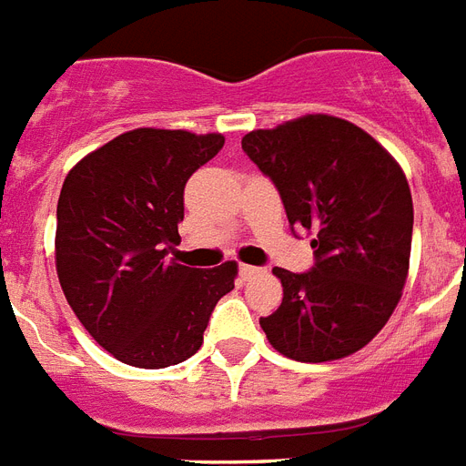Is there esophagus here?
I'll return each mask as SVG.
<instances>
[{"label": "esophagus", "mask_w": 466, "mask_h": 466, "mask_svg": "<svg viewBox=\"0 0 466 466\" xmlns=\"http://www.w3.org/2000/svg\"><path fill=\"white\" fill-rule=\"evenodd\" d=\"M238 271H240V279H245V281L259 274V269H257V267H252V264H240V269Z\"/></svg>", "instance_id": "obj_1"}]
</instances>
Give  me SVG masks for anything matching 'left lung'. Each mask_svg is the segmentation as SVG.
<instances>
[{
	"label": "left lung",
	"instance_id": "obj_1",
	"mask_svg": "<svg viewBox=\"0 0 466 466\" xmlns=\"http://www.w3.org/2000/svg\"><path fill=\"white\" fill-rule=\"evenodd\" d=\"M243 151L279 189L291 228L315 233L310 271L274 269L284 300L259 318L264 334L303 363L351 356L385 327L407 281L414 204L400 163L332 115L255 129Z\"/></svg>",
	"mask_w": 466,
	"mask_h": 466
}]
</instances>
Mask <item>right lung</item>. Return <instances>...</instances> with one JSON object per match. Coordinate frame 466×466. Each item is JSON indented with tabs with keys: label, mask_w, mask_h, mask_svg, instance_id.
Instances as JSON below:
<instances>
[{
	"label": "right lung",
	"mask_w": 466,
	"mask_h": 466,
	"mask_svg": "<svg viewBox=\"0 0 466 466\" xmlns=\"http://www.w3.org/2000/svg\"><path fill=\"white\" fill-rule=\"evenodd\" d=\"M221 134L141 127L107 141L66 175L57 202L59 286L86 332L117 360L168 368L199 351L236 262L195 269L168 259L189 175Z\"/></svg>",
	"instance_id": "add662e5"
}]
</instances>
